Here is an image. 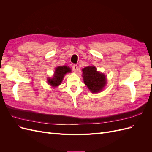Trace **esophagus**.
Listing matches in <instances>:
<instances>
[{
    "label": "esophagus",
    "mask_w": 152,
    "mask_h": 152,
    "mask_svg": "<svg viewBox=\"0 0 152 152\" xmlns=\"http://www.w3.org/2000/svg\"><path fill=\"white\" fill-rule=\"evenodd\" d=\"M72 69H73V72H74L75 73H76L77 72V70H78V66L76 65H73V66H72Z\"/></svg>",
    "instance_id": "esophagus-1"
}]
</instances>
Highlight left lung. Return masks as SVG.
Segmentation results:
<instances>
[{
  "instance_id": "1",
  "label": "left lung",
  "mask_w": 152,
  "mask_h": 152,
  "mask_svg": "<svg viewBox=\"0 0 152 152\" xmlns=\"http://www.w3.org/2000/svg\"><path fill=\"white\" fill-rule=\"evenodd\" d=\"M84 84L92 93L102 91L107 84V78L103 73L97 71L94 66H89L82 70Z\"/></svg>"
}]
</instances>
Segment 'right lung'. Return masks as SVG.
Here are the masks:
<instances>
[{
	"label": "right lung",
	"instance_id": "obj_1",
	"mask_svg": "<svg viewBox=\"0 0 152 152\" xmlns=\"http://www.w3.org/2000/svg\"><path fill=\"white\" fill-rule=\"evenodd\" d=\"M71 69L67 66H59L55 69L52 78H48V83L52 87H56L61 84L63 79L67 73H70Z\"/></svg>",
	"mask_w": 152,
	"mask_h": 152
}]
</instances>
